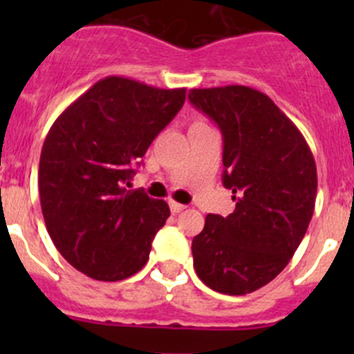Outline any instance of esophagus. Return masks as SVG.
<instances>
[{"label": "esophagus", "mask_w": 354, "mask_h": 354, "mask_svg": "<svg viewBox=\"0 0 354 354\" xmlns=\"http://www.w3.org/2000/svg\"><path fill=\"white\" fill-rule=\"evenodd\" d=\"M169 209L173 214H178V212H181V210H185V205L183 203H178L173 200V202H169Z\"/></svg>", "instance_id": "obj_1"}]
</instances>
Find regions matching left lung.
Wrapping results in <instances>:
<instances>
[{"label": "left lung", "instance_id": "1", "mask_svg": "<svg viewBox=\"0 0 354 354\" xmlns=\"http://www.w3.org/2000/svg\"><path fill=\"white\" fill-rule=\"evenodd\" d=\"M223 133V185L236 209L209 214L192 241L205 286L241 296L266 286L301 243L317 197V166L301 131L269 95L245 85L192 88Z\"/></svg>", "mask_w": 354, "mask_h": 354}]
</instances>
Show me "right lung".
Here are the masks:
<instances>
[{
  "label": "right lung",
  "mask_w": 354,
  "mask_h": 354,
  "mask_svg": "<svg viewBox=\"0 0 354 354\" xmlns=\"http://www.w3.org/2000/svg\"><path fill=\"white\" fill-rule=\"evenodd\" d=\"M185 97L187 88L106 77L53 123L39 162L42 216L58 252L92 279H127L147 263L169 207L124 185Z\"/></svg>",
  "instance_id": "1"
}]
</instances>
